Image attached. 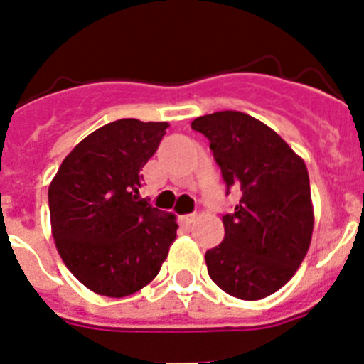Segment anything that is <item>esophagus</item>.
I'll use <instances>...</instances> for the list:
<instances>
[{"mask_svg":"<svg viewBox=\"0 0 364 364\" xmlns=\"http://www.w3.org/2000/svg\"><path fill=\"white\" fill-rule=\"evenodd\" d=\"M195 218H197V215H195V213L182 215V217H180V222H182V224H186V226H189L191 222H195Z\"/></svg>","mask_w":364,"mask_h":364,"instance_id":"obj_1","label":"esophagus"}]
</instances>
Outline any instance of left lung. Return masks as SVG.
<instances>
[{"instance_id":"8db88e82","label":"left lung","mask_w":364,"mask_h":364,"mask_svg":"<svg viewBox=\"0 0 364 364\" xmlns=\"http://www.w3.org/2000/svg\"><path fill=\"white\" fill-rule=\"evenodd\" d=\"M191 127L210 140L228 188L242 191L222 217L224 240L205 252L215 284L242 301L281 290L304 260L314 204L304 160L272 127L240 111L198 117Z\"/></svg>"}]
</instances>
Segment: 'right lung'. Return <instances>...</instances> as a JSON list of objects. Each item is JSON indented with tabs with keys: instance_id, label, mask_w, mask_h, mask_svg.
<instances>
[{
	"instance_id": "1",
	"label": "right lung",
	"mask_w": 364,
	"mask_h": 364,
	"mask_svg": "<svg viewBox=\"0 0 364 364\" xmlns=\"http://www.w3.org/2000/svg\"><path fill=\"white\" fill-rule=\"evenodd\" d=\"M167 122L105 124L74 147L49 186L56 250L85 288L105 297L142 290L176 239V217L151 208L138 189Z\"/></svg>"
}]
</instances>
